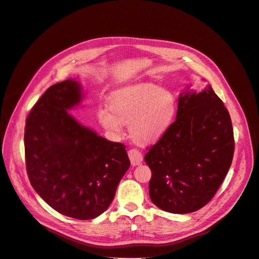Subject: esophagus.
<instances>
[{"label": "esophagus", "mask_w": 259, "mask_h": 259, "mask_svg": "<svg viewBox=\"0 0 259 259\" xmlns=\"http://www.w3.org/2000/svg\"><path fill=\"white\" fill-rule=\"evenodd\" d=\"M128 158L131 160V163L133 166H136L138 164L142 163L143 161V154L137 149H131L128 150Z\"/></svg>", "instance_id": "34e87169"}]
</instances>
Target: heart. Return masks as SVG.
<instances>
[{
	"instance_id": "b5f03b06",
	"label": "heart",
	"mask_w": 259,
	"mask_h": 259,
	"mask_svg": "<svg viewBox=\"0 0 259 259\" xmlns=\"http://www.w3.org/2000/svg\"><path fill=\"white\" fill-rule=\"evenodd\" d=\"M108 107L100 108L98 121L108 133L119 136L128 125L130 137L140 146L158 142L173 124L177 100L173 93L151 84L125 86L113 92Z\"/></svg>"
}]
</instances>
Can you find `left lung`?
Segmentation results:
<instances>
[{
    "mask_svg": "<svg viewBox=\"0 0 259 259\" xmlns=\"http://www.w3.org/2000/svg\"><path fill=\"white\" fill-rule=\"evenodd\" d=\"M233 152L230 115L213 89L180 94L175 122L145 155L153 204L173 214L206 205L228 173Z\"/></svg>",
    "mask_w": 259,
    "mask_h": 259,
    "instance_id": "obj_1",
    "label": "left lung"
}]
</instances>
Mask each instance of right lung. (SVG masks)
<instances>
[{
    "mask_svg": "<svg viewBox=\"0 0 259 259\" xmlns=\"http://www.w3.org/2000/svg\"><path fill=\"white\" fill-rule=\"evenodd\" d=\"M81 99V85L71 79L46 90L27 117L25 154L36 193L58 213L88 221L111 204L131 162L123 144L98 136L68 113Z\"/></svg>",
    "mask_w": 259,
    "mask_h": 259,
    "instance_id": "1",
    "label": "right lung"
}]
</instances>
